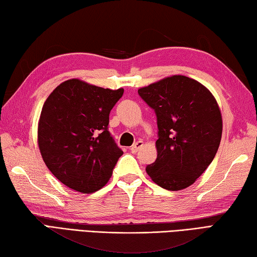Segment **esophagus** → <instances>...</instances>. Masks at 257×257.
<instances>
[{
  "label": "esophagus",
  "mask_w": 257,
  "mask_h": 257,
  "mask_svg": "<svg viewBox=\"0 0 257 257\" xmlns=\"http://www.w3.org/2000/svg\"><path fill=\"white\" fill-rule=\"evenodd\" d=\"M142 146H143V142L142 141H138V142L134 143V145L131 147V151L133 152V154H136V152H138L139 149H140Z\"/></svg>",
  "instance_id": "1"
}]
</instances>
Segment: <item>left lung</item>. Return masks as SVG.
I'll use <instances>...</instances> for the list:
<instances>
[{"instance_id":"left-lung-1","label":"left lung","mask_w":257,"mask_h":257,"mask_svg":"<svg viewBox=\"0 0 257 257\" xmlns=\"http://www.w3.org/2000/svg\"><path fill=\"white\" fill-rule=\"evenodd\" d=\"M155 109L157 159L147 173L168 191L191 186L212 163L221 141L222 117L208 88L185 75H172L138 90Z\"/></svg>"}]
</instances>
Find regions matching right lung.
Listing matches in <instances>:
<instances>
[{"mask_svg": "<svg viewBox=\"0 0 257 257\" xmlns=\"http://www.w3.org/2000/svg\"><path fill=\"white\" fill-rule=\"evenodd\" d=\"M123 92L71 79L44 102L38 147L47 168L65 186L89 194L109 181L123 155L108 131L109 112Z\"/></svg>", "mask_w": 257, "mask_h": 257, "instance_id": "add662e5", "label": "right lung"}]
</instances>
